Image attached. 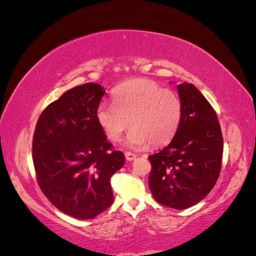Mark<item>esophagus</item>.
<instances>
[{"label":"esophagus","instance_id":"1","mask_svg":"<svg viewBox=\"0 0 256 256\" xmlns=\"http://www.w3.org/2000/svg\"><path fill=\"white\" fill-rule=\"evenodd\" d=\"M137 156V154H133V152H126V159L128 160V161H132V160H134L135 158Z\"/></svg>","mask_w":256,"mask_h":256}]
</instances>
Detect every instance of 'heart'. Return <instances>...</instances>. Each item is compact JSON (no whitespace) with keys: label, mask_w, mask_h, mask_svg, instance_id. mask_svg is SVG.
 <instances>
[{"label":"heart","mask_w":256,"mask_h":256,"mask_svg":"<svg viewBox=\"0 0 256 256\" xmlns=\"http://www.w3.org/2000/svg\"><path fill=\"white\" fill-rule=\"evenodd\" d=\"M114 102H100L96 120L107 138L119 142L128 126L126 146L140 149L161 146L175 135L182 104L176 92L148 78H132L114 92Z\"/></svg>","instance_id":"heart-1"}]
</instances>
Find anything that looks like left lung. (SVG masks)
Segmentation results:
<instances>
[{"mask_svg": "<svg viewBox=\"0 0 256 256\" xmlns=\"http://www.w3.org/2000/svg\"><path fill=\"white\" fill-rule=\"evenodd\" d=\"M182 119L173 140L148 156L149 187L160 204L176 210L204 199L218 180L222 166V130L215 110L192 83L178 85Z\"/></svg>", "mask_w": 256, "mask_h": 256, "instance_id": "8db88e82", "label": "left lung"}]
</instances>
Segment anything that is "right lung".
Returning a JSON list of instances; mask_svg holds the SVG:
<instances>
[{
	"label": "right lung",
	"instance_id": "obj_1",
	"mask_svg": "<svg viewBox=\"0 0 256 256\" xmlns=\"http://www.w3.org/2000/svg\"><path fill=\"white\" fill-rule=\"evenodd\" d=\"M104 94L96 83L67 90L43 110L32 140L42 192L58 210L78 220L94 218L112 204L110 178L126 162L96 120Z\"/></svg>",
	"mask_w": 256,
	"mask_h": 256
}]
</instances>
